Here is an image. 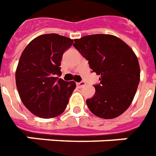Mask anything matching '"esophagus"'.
I'll use <instances>...</instances> for the list:
<instances>
[{"mask_svg":"<svg viewBox=\"0 0 156 156\" xmlns=\"http://www.w3.org/2000/svg\"><path fill=\"white\" fill-rule=\"evenodd\" d=\"M86 85V83L83 81L79 82V83H77V86H78V88H83V87H84Z\"/></svg>","mask_w":156,"mask_h":156,"instance_id":"esophagus-1","label":"esophagus"}]
</instances>
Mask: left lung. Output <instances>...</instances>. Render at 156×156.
Instances as JSON below:
<instances>
[{"label": "left lung", "instance_id": "1", "mask_svg": "<svg viewBox=\"0 0 156 156\" xmlns=\"http://www.w3.org/2000/svg\"><path fill=\"white\" fill-rule=\"evenodd\" d=\"M74 46L90 68L101 75L95 94L86 101L94 115L112 119L122 115L134 98L140 67L133 51L118 37L92 34L74 40Z\"/></svg>", "mask_w": 156, "mask_h": 156}]
</instances>
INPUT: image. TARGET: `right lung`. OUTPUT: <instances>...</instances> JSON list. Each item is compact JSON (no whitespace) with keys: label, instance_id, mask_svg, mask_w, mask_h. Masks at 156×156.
I'll list each match as a JSON object with an SVG mask.
<instances>
[{"label":"right lung","instance_id":"1","mask_svg":"<svg viewBox=\"0 0 156 156\" xmlns=\"http://www.w3.org/2000/svg\"><path fill=\"white\" fill-rule=\"evenodd\" d=\"M73 40L56 34L36 37L22 53L16 70V85L25 107L41 118L62 113L76 88L75 82L64 81L61 61Z\"/></svg>","mask_w":156,"mask_h":156}]
</instances>
